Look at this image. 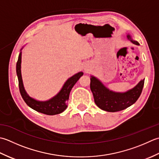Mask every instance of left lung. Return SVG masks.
Here are the masks:
<instances>
[{
    "label": "left lung",
    "mask_w": 159,
    "mask_h": 159,
    "mask_svg": "<svg viewBox=\"0 0 159 159\" xmlns=\"http://www.w3.org/2000/svg\"><path fill=\"white\" fill-rule=\"evenodd\" d=\"M127 38L133 44H139L137 41L132 40L129 35H127ZM144 81L145 79L140 81L134 88L128 92L119 93L109 90L98 79L92 76L90 87L96 105L103 111L114 112L123 111L137 102L142 93Z\"/></svg>",
    "instance_id": "obj_1"
}]
</instances>
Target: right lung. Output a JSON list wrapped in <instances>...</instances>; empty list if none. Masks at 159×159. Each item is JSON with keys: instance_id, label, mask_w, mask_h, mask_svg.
Returning a JSON list of instances; mask_svg holds the SVG:
<instances>
[{"instance_id": "add662e5", "label": "right lung", "mask_w": 159, "mask_h": 159, "mask_svg": "<svg viewBox=\"0 0 159 159\" xmlns=\"http://www.w3.org/2000/svg\"><path fill=\"white\" fill-rule=\"evenodd\" d=\"M20 64L21 53L19 55L17 63H16V73H17L18 79L19 90H20V95L25 103L32 109L47 115H55L60 114V113L62 112L64 110H66L67 108V102L69 100L70 90L73 86L75 85V84L79 80L80 77L83 75L84 73L82 72H80L75 74V75L70 77L66 81V83L64 84L60 92L56 96H55L53 98L51 99L47 102H38L31 98L30 97H29L27 93L25 92L23 84H22Z\"/></svg>"}]
</instances>
